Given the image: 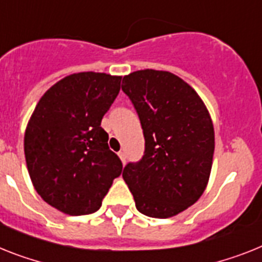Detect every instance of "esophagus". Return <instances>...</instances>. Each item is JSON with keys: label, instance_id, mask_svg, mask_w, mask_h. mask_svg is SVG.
I'll list each match as a JSON object with an SVG mask.
<instances>
[{"label": "esophagus", "instance_id": "esophagus-1", "mask_svg": "<svg viewBox=\"0 0 262 262\" xmlns=\"http://www.w3.org/2000/svg\"><path fill=\"white\" fill-rule=\"evenodd\" d=\"M118 157L121 158L122 164H125V162H126V155H125V151H118Z\"/></svg>", "mask_w": 262, "mask_h": 262}]
</instances>
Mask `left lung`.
<instances>
[{
	"instance_id": "left-lung-1",
	"label": "left lung",
	"mask_w": 262,
	"mask_h": 262,
	"mask_svg": "<svg viewBox=\"0 0 262 262\" xmlns=\"http://www.w3.org/2000/svg\"><path fill=\"white\" fill-rule=\"evenodd\" d=\"M141 122L145 151L122 170L140 213L168 219L193 205L212 170L214 129L190 85L164 70L133 72L122 80Z\"/></svg>"
}]
</instances>
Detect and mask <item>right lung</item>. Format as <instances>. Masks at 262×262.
Returning a JSON list of instances; mask_svg holds the SVG:
<instances>
[{
  "label": "right lung",
  "mask_w": 262,
  "mask_h": 262,
  "mask_svg": "<svg viewBox=\"0 0 262 262\" xmlns=\"http://www.w3.org/2000/svg\"><path fill=\"white\" fill-rule=\"evenodd\" d=\"M120 76L82 72L46 90L24 138L26 166L41 199L70 216L100 209L122 172L101 120L120 92Z\"/></svg>",
  "instance_id": "obj_1"
}]
</instances>
